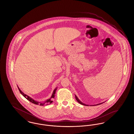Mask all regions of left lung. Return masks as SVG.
Here are the masks:
<instances>
[{
    "label": "left lung",
    "instance_id": "left-lung-1",
    "mask_svg": "<svg viewBox=\"0 0 134 134\" xmlns=\"http://www.w3.org/2000/svg\"><path fill=\"white\" fill-rule=\"evenodd\" d=\"M75 98H76V99L77 101L78 102H79V103H80L81 104H82V105H87V106H88L89 105H87V104H85V103H84L83 102H81L79 99H78V98L77 97V96L76 95H75ZM104 102H102V103H98V104H96V105H91V106H94V105H99V104H102L103 103H104Z\"/></svg>",
    "mask_w": 134,
    "mask_h": 134
}]
</instances>
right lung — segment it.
Wrapping results in <instances>:
<instances>
[{
  "label": "right lung",
  "instance_id": "obj_1",
  "mask_svg": "<svg viewBox=\"0 0 134 134\" xmlns=\"http://www.w3.org/2000/svg\"><path fill=\"white\" fill-rule=\"evenodd\" d=\"M17 86H18V85H17ZM18 89L19 90V92H20V93H21L23 96H24L26 98V99H27V100H29L30 102H32V103H34V104H37V105H45V104H47H47H51V103H52L53 102L52 99H53V98H54L55 97V93H56V90L57 89V88L56 87L55 89L54 90V91H53V93H52V96H51V97H50L49 99H47L46 101L44 102H37V101H36V100H34V99H32V97H30L29 96L26 95V94H25L23 92H22V91H21V90L20 89H19V88L18 87Z\"/></svg>",
  "mask_w": 134,
  "mask_h": 134
}]
</instances>
